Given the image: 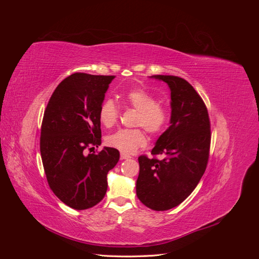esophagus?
Here are the masks:
<instances>
[{
    "mask_svg": "<svg viewBox=\"0 0 259 259\" xmlns=\"http://www.w3.org/2000/svg\"><path fill=\"white\" fill-rule=\"evenodd\" d=\"M130 158H131L130 155L125 154V153H121V160H127V159H130Z\"/></svg>",
    "mask_w": 259,
    "mask_h": 259,
    "instance_id": "esophagus-1",
    "label": "esophagus"
}]
</instances>
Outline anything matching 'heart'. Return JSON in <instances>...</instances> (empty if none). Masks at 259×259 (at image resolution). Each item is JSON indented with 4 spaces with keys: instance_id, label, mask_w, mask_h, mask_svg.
<instances>
[{
    "instance_id": "heart-1",
    "label": "heart",
    "mask_w": 259,
    "mask_h": 259,
    "mask_svg": "<svg viewBox=\"0 0 259 259\" xmlns=\"http://www.w3.org/2000/svg\"><path fill=\"white\" fill-rule=\"evenodd\" d=\"M125 103L138 111L135 125L152 135H158L165 128L168 120L167 109L156 104V99L145 90H132L123 96ZM119 116V108L112 99L105 100L99 109V120L106 127H111ZM147 138L143 130H119L107 138V144L123 153H133L145 146Z\"/></svg>"
}]
</instances>
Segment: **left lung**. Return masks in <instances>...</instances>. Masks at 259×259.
Returning a JSON list of instances; mask_svg holds the SVG:
<instances>
[{"label": "left lung", "instance_id": "obj_1", "mask_svg": "<svg viewBox=\"0 0 259 259\" xmlns=\"http://www.w3.org/2000/svg\"><path fill=\"white\" fill-rule=\"evenodd\" d=\"M170 92L169 126L155 142L152 154L161 160L138 158L136 194L153 210H167L184 202L198 186L206 168L210 144L207 109L186 80L175 75H152Z\"/></svg>", "mask_w": 259, "mask_h": 259}]
</instances>
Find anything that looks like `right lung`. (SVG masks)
<instances>
[{"instance_id":"add662e5","label":"right lung","mask_w":259,"mask_h":259,"mask_svg":"<svg viewBox=\"0 0 259 259\" xmlns=\"http://www.w3.org/2000/svg\"><path fill=\"white\" fill-rule=\"evenodd\" d=\"M113 75L74 73L66 77L49 101L41 128L40 150L55 195L74 209H88L104 199L108 171L120 159L114 148L84 154L101 145L99 109Z\"/></svg>"}]
</instances>
